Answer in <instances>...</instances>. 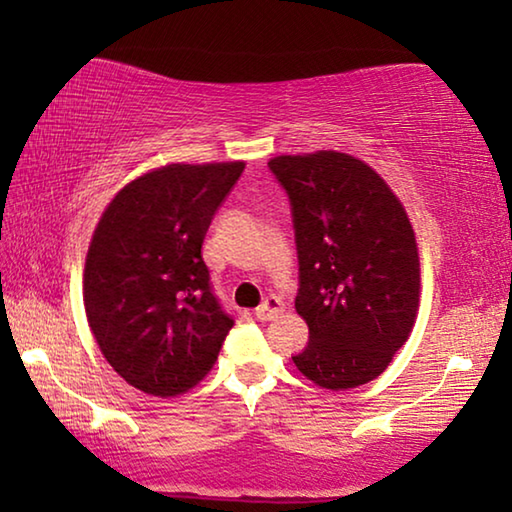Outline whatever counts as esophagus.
Listing matches in <instances>:
<instances>
[{"mask_svg":"<svg viewBox=\"0 0 512 512\" xmlns=\"http://www.w3.org/2000/svg\"><path fill=\"white\" fill-rule=\"evenodd\" d=\"M282 311H284L282 300L271 296V298H266L262 305L255 309V316H257V320H273L275 316H280Z\"/></svg>","mask_w":512,"mask_h":512,"instance_id":"1","label":"esophagus"}]
</instances>
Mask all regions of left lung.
Returning <instances> with one entry per match:
<instances>
[{
  "instance_id": "obj_1",
  "label": "left lung",
  "mask_w": 512,
  "mask_h": 512,
  "mask_svg": "<svg viewBox=\"0 0 512 512\" xmlns=\"http://www.w3.org/2000/svg\"><path fill=\"white\" fill-rule=\"evenodd\" d=\"M268 167L291 198L296 311L309 327L293 363L329 391L368 384L418 318L420 255L409 214L386 180L350 153L277 155Z\"/></svg>"
}]
</instances>
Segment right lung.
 I'll return each instance as SVG.
<instances>
[{"instance_id":"obj_1","label":"right lung","mask_w":512,"mask_h":512,"mask_svg":"<svg viewBox=\"0 0 512 512\" xmlns=\"http://www.w3.org/2000/svg\"><path fill=\"white\" fill-rule=\"evenodd\" d=\"M246 162H173L126 183L103 210L83 305L103 357L155 397L194 388L235 325L210 291L203 239Z\"/></svg>"}]
</instances>
